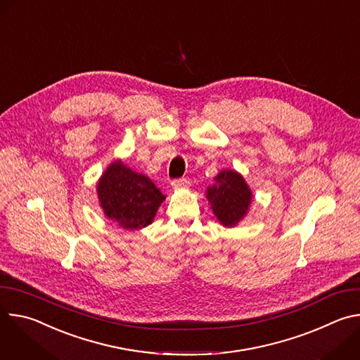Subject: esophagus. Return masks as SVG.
Masks as SVG:
<instances>
[{"label": "esophagus", "instance_id": "obj_1", "mask_svg": "<svg viewBox=\"0 0 360 360\" xmlns=\"http://www.w3.org/2000/svg\"><path fill=\"white\" fill-rule=\"evenodd\" d=\"M172 188H176V189H184V188H188L189 186V181L186 178H179V179H174L171 182Z\"/></svg>", "mask_w": 360, "mask_h": 360}]
</instances>
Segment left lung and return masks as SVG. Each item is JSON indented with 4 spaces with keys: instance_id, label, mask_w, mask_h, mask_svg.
I'll use <instances>...</instances> for the list:
<instances>
[{
    "instance_id": "left-lung-1",
    "label": "left lung",
    "mask_w": 360,
    "mask_h": 360,
    "mask_svg": "<svg viewBox=\"0 0 360 360\" xmlns=\"http://www.w3.org/2000/svg\"><path fill=\"white\" fill-rule=\"evenodd\" d=\"M215 181L217 185L208 188L207 196L219 222L224 226H233L248 212L252 192L235 171H222Z\"/></svg>"
}]
</instances>
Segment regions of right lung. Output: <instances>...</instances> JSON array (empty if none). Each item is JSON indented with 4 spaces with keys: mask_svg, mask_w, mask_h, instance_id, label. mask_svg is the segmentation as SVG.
Listing matches in <instances>:
<instances>
[{
    "mask_svg": "<svg viewBox=\"0 0 360 360\" xmlns=\"http://www.w3.org/2000/svg\"><path fill=\"white\" fill-rule=\"evenodd\" d=\"M98 198L105 215L125 229L148 226L165 199L148 176L114 162L98 182Z\"/></svg>",
    "mask_w": 360,
    "mask_h": 360,
    "instance_id": "1",
    "label": "right lung"
}]
</instances>
